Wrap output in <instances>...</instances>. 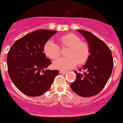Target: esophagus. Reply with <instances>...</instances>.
Here are the masks:
<instances>
[{
	"label": "esophagus",
	"mask_w": 123,
	"mask_h": 123,
	"mask_svg": "<svg viewBox=\"0 0 123 123\" xmlns=\"http://www.w3.org/2000/svg\"><path fill=\"white\" fill-rule=\"evenodd\" d=\"M59 73L61 74H66L67 73V71H60Z\"/></svg>",
	"instance_id": "esophagus-1"
}]
</instances>
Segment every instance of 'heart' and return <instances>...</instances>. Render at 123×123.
<instances>
[{
	"mask_svg": "<svg viewBox=\"0 0 123 123\" xmlns=\"http://www.w3.org/2000/svg\"><path fill=\"white\" fill-rule=\"evenodd\" d=\"M60 45L69 47L66 57H61L53 62V67L59 70H68L79 64H83L87 61L90 49L87 43L82 42L80 38L76 35L69 33L59 38ZM44 52L48 57L55 59L60 55V48L54 41L50 40L44 45Z\"/></svg>",
	"mask_w": 123,
	"mask_h": 123,
	"instance_id": "heart-1",
	"label": "heart"
}]
</instances>
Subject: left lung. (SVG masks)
<instances>
[{
    "mask_svg": "<svg viewBox=\"0 0 123 123\" xmlns=\"http://www.w3.org/2000/svg\"><path fill=\"white\" fill-rule=\"evenodd\" d=\"M77 31L85 38L90 55L85 64L79 69L85 72L81 74L74 71L76 79L71 84V88L80 96L88 97L95 95L104 88L111 75L113 59L111 50L103 41L89 31Z\"/></svg>",
    "mask_w": 123,
    "mask_h": 123,
    "instance_id": "1",
    "label": "left lung"
}]
</instances>
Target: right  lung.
<instances>
[{
	"mask_svg": "<svg viewBox=\"0 0 123 123\" xmlns=\"http://www.w3.org/2000/svg\"><path fill=\"white\" fill-rule=\"evenodd\" d=\"M56 31L38 30L16 41L7 57L8 73L12 81L23 93L42 95L50 89L58 70L45 69L51 64L44 54L45 43Z\"/></svg>",
	"mask_w": 123,
	"mask_h": 123,
	"instance_id": "right-lung-1",
	"label": "right lung"
}]
</instances>
